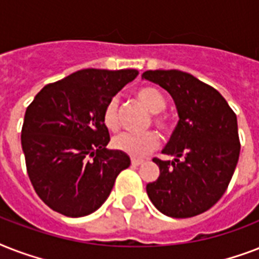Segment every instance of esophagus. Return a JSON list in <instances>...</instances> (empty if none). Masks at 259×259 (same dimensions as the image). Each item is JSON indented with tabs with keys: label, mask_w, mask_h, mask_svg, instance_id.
Here are the masks:
<instances>
[{
	"label": "esophagus",
	"mask_w": 259,
	"mask_h": 259,
	"mask_svg": "<svg viewBox=\"0 0 259 259\" xmlns=\"http://www.w3.org/2000/svg\"><path fill=\"white\" fill-rule=\"evenodd\" d=\"M142 162H144L142 160H136V158H133V160H132V165L138 166V165H141Z\"/></svg>",
	"instance_id": "obj_1"
}]
</instances>
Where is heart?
I'll list each match as a JSON object with an SVG mask.
<instances>
[{"mask_svg": "<svg viewBox=\"0 0 259 259\" xmlns=\"http://www.w3.org/2000/svg\"><path fill=\"white\" fill-rule=\"evenodd\" d=\"M136 97L146 110L154 114L152 121L161 132L169 130V121L164 115H158L165 109V98L157 89L150 86L141 87L137 90ZM103 123L109 130L118 129V101L115 98L110 99L103 110ZM113 146L122 153L129 154L130 157L141 158L149 154L158 146V136L154 132L144 133H122L113 138Z\"/></svg>", "mask_w": 259, "mask_h": 259, "instance_id": "obj_1", "label": "heart"}]
</instances>
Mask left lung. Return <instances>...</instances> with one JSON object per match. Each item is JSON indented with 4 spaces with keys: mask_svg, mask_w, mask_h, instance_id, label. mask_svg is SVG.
<instances>
[{
    "mask_svg": "<svg viewBox=\"0 0 259 259\" xmlns=\"http://www.w3.org/2000/svg\"><path fill=\"white\" fill-rule=\"evenodd\" d=\"M142 78L170 94L179 122L162 153L160 176L146 185L166 217L191 218L209 209L229 187L241 152L237 115L213 87L179 70L146 71Z\"/></svg>",
    "mask_w": 259,
    "mask_h": 259,
    "instance_id": "obj_1",
    "label": "left lung"
}]
</instances>
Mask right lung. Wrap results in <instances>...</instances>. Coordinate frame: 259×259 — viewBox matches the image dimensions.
Listing matches in <instances>:
<instances>
[{
    "mask_svg": "<svg viewBox=\"0 0 259 259\" xmlns=\"http://www.w3.org/2000/svg\"><path fill=\"white\" fill-rule=\"evenodd\" d=\"M137 70L76 71L47 84L28 106L21 130L26 172L38 197L66 217L97 211L130 158L106 149L103 110Z\"/></svg>",
    "mask_w": 259,
    "mask_h": 259,
    "instance_id": "add662e5",
    "label": "right lung"
}]
</instances>
